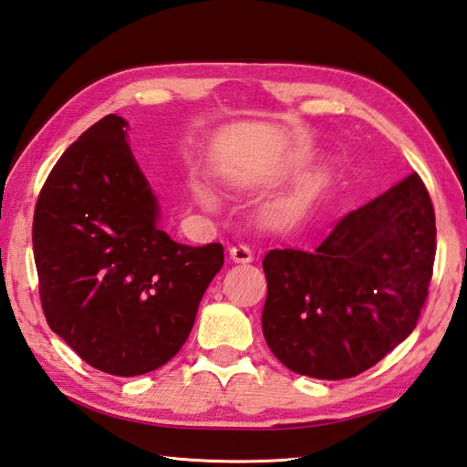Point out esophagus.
<instances>
[{
	"label": "esophagus",
	"mask_w": 467,
	"mask_h": 467,
	"mask_svg": "<svg viewBox=\"0 0 467 467\" xmlns=\"http://www.w3.org/2000/svg\"><path fill=\"white\" fill-rule=\"evenodd\" d=\"M230 258L234 262H237V264H248V262L254 260V254H252V250L248 248V245L237 244V245H234V248L230 250Z\"/></svg>",
	"instance_id": "1"
}]
</instances>
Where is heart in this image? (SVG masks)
Segmentation results:
<instances>
[{
    "instance_id": "b5f03b06",
    "label": "heart",
    "mask_w": 467,
    "mask_h": 467,
    "mask_svg": "<svg viewBox=\"0 0 467 467\" xmlns=\"http://www.w3.org/2000/svg\"><path fill=\"white\" fill-rule=\"evenodd\" d=\"M192 195H195V201L203 209H207V211H215L217 209V199H215L213 192H211L205 187V184H201V182L192 184Z\"/></svg>"
}]
</instances>
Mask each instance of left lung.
<instances>
[{
	"mask_svg": "<svg viewBox=\"0 0 467 467\" xmlns=\"http://www.w3.org/2000/svg\"><path fill=\"white\" fill-rule=\"evenodd\" d=\"M435 211L417 174L351 211L306 250H270L262 331L288 370L362 374L415 329L435 260Z\"/></svg>",
	"mask_w": 467,
	"mask_h": 467,
	"instance_id": "1",
	"label": "left lung"
}]
</instances>
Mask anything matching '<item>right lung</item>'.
<instances>
[{
    "mask_svg": "<svg viewBox=\"0 0 467 467\" xmlns=\"http://www.w3.org/2000/svg\"><path fill=\"white\" fill-rule=\"evenodd\" d=\"M105 116L70 144L44 182L32 245L50 329L113 376L164 366L187 341L223 266L222 244L187 245L161 230V203Z\"/></svg>",
    "mask_w": 467,
    "mask_h": 467,
    "instance_id": "add662e5",
    "label": "right lung"
}]
</instances>
